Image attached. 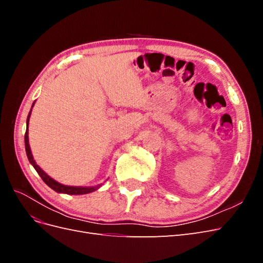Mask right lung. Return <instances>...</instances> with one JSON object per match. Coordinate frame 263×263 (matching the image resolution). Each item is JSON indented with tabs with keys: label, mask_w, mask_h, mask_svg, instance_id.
Returning a JSON list of instances; mask_svg holds the SVG:
<instances>
[{
	"label": "right lung",
	"mask_w": 263,
	"mask_h": 263,
	"mask_svg": "<svg viewBox=\"0 0 263 263\" xmlns=\"http://www.w3.org/2000/svg\"><path fill=\"white\" fill-rule=\"evenodd\" d=\"M35 104V102L33 103V106ZM31 106V107H33ZM30 113H31V109L30 112L27 116V122H26V125H27V128H26V133H25V149H26V155H27V158L29 162L31 163V165L34 166L35 170L37 171V173L39 174V177H41L43 179V181L46 183L47 185H48L49 187H51L53 191H55V192L58 193H66V194H71V195H80V194H87V193H91V192H94L95 190H98L101 184L97 185V186H69V185H63L61 184V183L54 181L52 178H50L48 174L45 173L44 170H42L41 168H39V165L35 162L34 160V157L33 155H31V151H30V147H29V144H28V122H29V116H30Z\"/></svg>",
	"instance_id": "obj_1"
}]
</instances>
